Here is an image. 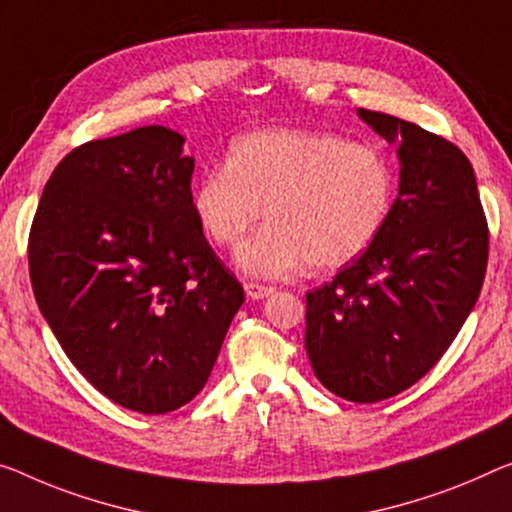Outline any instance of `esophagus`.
Masks as SVG:
<instances>
[{
	"label": "esophagus",
	"instance_id": "1",
	"mask_svg": "<svg viewBox=\"0 0 512 512\" xmlns=\"http://www.w3.org/2000/svg\"><path fill=\"white\" fill-rule=\"evenodd\" d=\"M245 290H247V295L251 297V300H263V297H270L274 293L272 286H263V283H254V281L247 283Z\"/></svg>",
	"mask_w": 512,
	"mask_h": 512
}]
</instances>
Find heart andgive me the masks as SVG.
I'll list each match as a JSON object with an SVG mask.
<instances>
[{"instance_id": "heart-1", "label": "heart", "mask_w": 512, "mask_h": 512, "mask_svg": "<svg viewBox=\"0 0 512 512\" xmlns=\"http://www.w3.org/2000/svg\"><path fill=\"white\" fill-rule=\"evenodd\" d=\"M393 176L371 146L329 132L270 128L235 139L226 167L192 187V212L212 245L238 242L242 270L286 277L306 261L316 270L348 265L371 247L391 206Z\"/></svg>"}]
</instances>
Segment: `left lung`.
I'll list each match as a JSON object with an SVG mask.
<instances>
[{
    "label": "left lung",
    "instance_id": "8db88e82",
    "mask_svg": "<svg viewBox=\"0 0 512 512\" xmlns=\"http://www.w3.org/2000/svg\"><path fill=\"white\" fill-rule=\"evenodd\" d=\"M357 114L398 144V196L371 247L306 293L304 348L322 387L377 403L419 382L458 336L481 295L490 233L458 146L396 116Z\"/></svg>",
    "mask_w": 512,
    "mask_h": 512
}]
</instances>
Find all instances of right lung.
<instances>
[{
	"label": "right lung",
	"instance_id": "right-lung-1",
	"mask_svg": "<svg viewBox=\"0 0 512 512\" xmlns=\"http://www.w3.org/2000/svg\"><path fill=\"white\" fill-rule=\"evenodd\" d=\"M183 144L146 125L77 146L29 233L31 288L61 348L102 396L141 414L206 387L245 302L192 212Z\"/></svg>",
	"mask_w": 512,
	"mask_h": 512
}]
</instances>
